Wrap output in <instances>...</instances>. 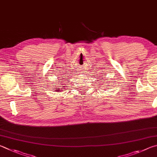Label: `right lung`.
I'll list each match as a JSON object with an SVG mask.
<instances>
[{
  "label": "right lung",
  "mask_w": 157,
  "mask_h": 157,
  "mask_svg": "<svg viewBox=\"0 0 157 157\" xmlns=\"http://www.w3.org/2000/svg\"><path fill=\"white\" fill-rule=\"evenodd\" d=\"M60 88H56V90H60Z\"/></svg>",
  "instance_id": "right-lung-1"
}]
</instances>
